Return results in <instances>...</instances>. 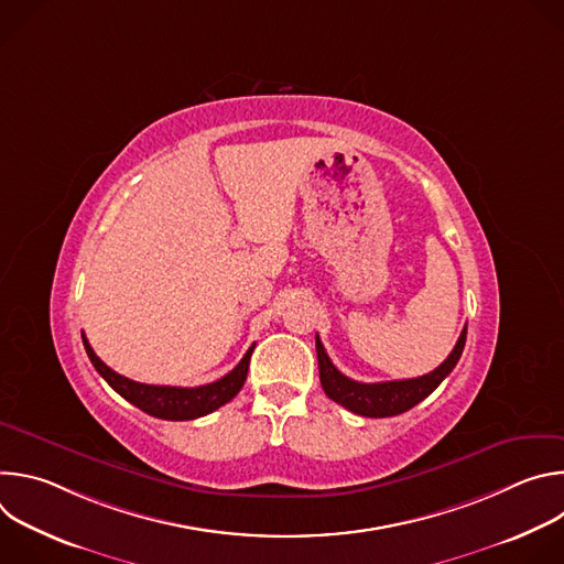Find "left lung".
Segmentation results:
<instances>
[{"instance_id": "obj_1", "label": "left lung", "mask_w": 564, "mask_h": 564, "mask_svg": "<svg viewBox=\"0 0 564 564\" xmlns=\"http://www.w3.org/2000/svg\"><path fill=\"white\" fill-rule=\"evenodd\" d=\"M466 344V328L462 330L453 352L429 375L415 379H397V381H377L361 383L341 375L330 361L324 344L316 335V357H318V379L326 394L361 417H392L411 411L422 399H426L455 368Z\"/></svg>"}]
</instances>
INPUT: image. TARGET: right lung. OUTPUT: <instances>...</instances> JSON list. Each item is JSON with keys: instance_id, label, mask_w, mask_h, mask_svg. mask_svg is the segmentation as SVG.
I'll return each instance as SVG.
<instances>
[{"instance_id": "right-lung-1", "label": "right lung", "mask_w": 564, "mask_h": 564, "mask_svg": "<svg viewBox=\"0 0 564 564\" xmlns=\"http://www.w3.org/2000/svg\"><path fill=\"white\" fill-rule=\"evenodd\" d=\"M83 344L85 350L94 364V368L102 375V379L120 394L124 397L129 404L138 406L151 417L158 420H172V422H185V420H196L203 415H209L212 411L220 409L227 401H231L238 390L243 388L248 368H250V357L254 352V346L246 352V357L238 361V366L220 377L218 381L196 386V388H178V386H151V383H140L133 379H127L111 370L89 346L85 333H83Z\"/></svg>"}]
</instances>
